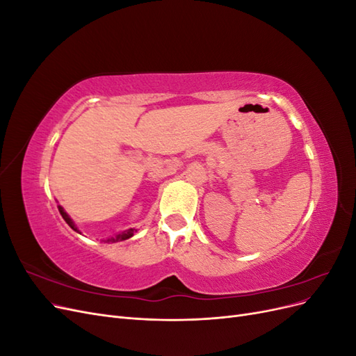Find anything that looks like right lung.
<instances>
[{
    "instance_id": "right-lung-1",
    "label": "right lung",
    "mask_w": 356,
    "mask_h": 356,
    "mask_svg": "<svg viewBox=\"0 0 356 356\" xmlns=\"http://www.w3.org/2000/svg\"><path fill=\"white\" fill-rule=\"evenodd\" d=\"M59 208V212H60V215H62V218L67 221V224L70 225V227L74 230V232H77V233H80V230L77 229V225L74 224V221L70 218V215L65 212V209H63L62 207H58ZM135 229H129V230H124V232H122V233H118V234H115V236H113V238H108L106 241H104V242H111V243H115V242H122V241H126V239H129V238H132V236L135 234Z\"/></svg>"
}]
</instances>
